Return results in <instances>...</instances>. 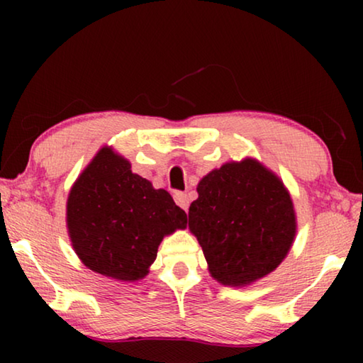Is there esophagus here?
Wrapping results in <instances>:
<instances>
[{"mask_svg": "<svg viewBox=\"0 0 363 363\" xmlns=\"http://www.w3.org/2000/svg\"><path fill=\"white\" fill-rule=\"evenodd\" d=\"M174 201L182 208L184 211L189 210V196H187V194L176 192V194H174Z\"/></svg>", "mask_w": 363, "mask_h": 363, "instance_id": "obj_1", "label": "esophagus"}]
</instances>
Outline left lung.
Instances as JSON below:
<instances>
[{
	"instance_id": "8db88e82",
	"label": "left lung",
	"mask_w": 363,
	"mask_h": 363,
	"mask_svg": "<svg viewBox=\"0 0 363 363\" xmlns=\"http://www.w3.org/2000/svg\"><path fill=\"white\" fill-rule=\"evenodd\" d=\"M189 229L214 280L247 286L279 267L296 235L291 196L253 158L225 163L199 182Z\"/></svg>"
}]
</instances>
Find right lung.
<instances>
[{
    "label": "right lung",
    "mask_w": 363,
    "mask_h": 363,
    "mask_svg": "<svg viewBox=\"0 0 363 363\" xmlns=\"http://www.w3.org/2000/svg\"><path fill=\"white\" fill-rule=\"evenodd\" d=\"M67 227L86 267L136 281L149 274L163 237L186 229L187 214L167 190L153 189L126 158L104 147L73 184Z\"/></svg>",
    "instance_id": "1"
}]
</instances>
